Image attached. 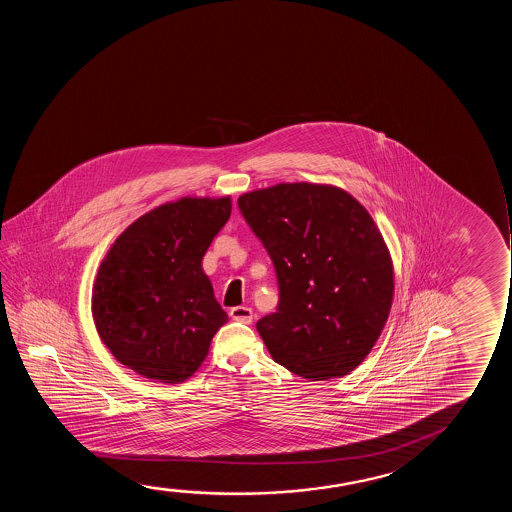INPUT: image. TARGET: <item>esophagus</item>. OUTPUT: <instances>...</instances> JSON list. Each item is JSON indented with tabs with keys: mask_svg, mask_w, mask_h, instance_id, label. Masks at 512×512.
Here are the masks:
<instances>
[{
	"mask_svg": "<svg viewBox=\"0 0 512 512\" xmlns=\"http://www.w3.org/2000/svg\"><path fill=\"white\" fill-rule=\"evenodd\" d=\"M229 315H231L232 320H236V322L252 323L253 320V311L250 308H246V306H236V308H232L231 311H229Z\"/></svg>",
	"mask_w": 512,
	"mask_h": 512,
	"instance_id": "34e87169",
	"label": "esophagus"
}]
</instances>
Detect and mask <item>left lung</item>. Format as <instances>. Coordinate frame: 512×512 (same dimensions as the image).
<instances>
[{
  "mask_svg": "<svg viewBox=\"0 0 512 512\" xmlns=\"http://www.w3.org/2000/svg\"><path fill=\"white\" fill-rule=\"evenodd\" d=\"M238 206L273 260L280 302L257 322L274 362L309 381L364 362L392 308L393 264L369 211L325 183H278Z\"/></svg>",
  "mask_w": 512,
  "mask_h": 512,
  "instance_id": "left-lung-1",
  "label": "left lung"
}]
</instances>
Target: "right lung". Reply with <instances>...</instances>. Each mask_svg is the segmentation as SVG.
Returning <instances> with one entry per match:
<instances>
[{
    "label": "right lung",
    "instance_id": "add662e5",
    "mask_svg": "<svg viewBox=\"0 0 512 512\" xmlns=\"http://www.w3.org/2000/svg\"><path fill=\"white\" fill-rule=\"evenodd\" d=\"M231 197H182L141 215L115 239L92 287L101 341L120 364L169 385L189 379L227 322L203 271Z\"/></svg>",
    "mask_w": 512,
    "mask_h": 512
}]
</instances>
